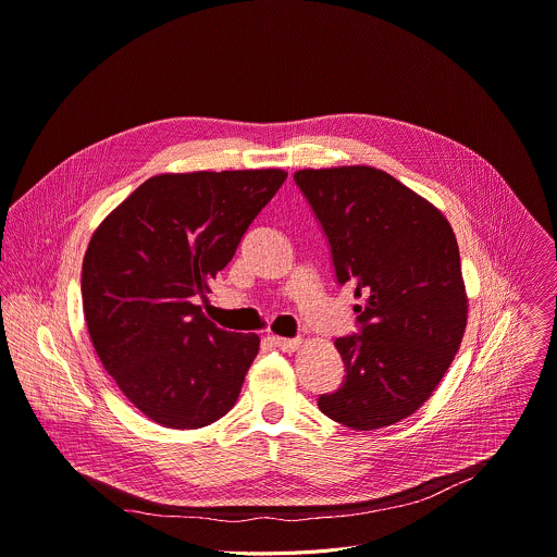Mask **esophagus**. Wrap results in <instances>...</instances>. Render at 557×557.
Masks as SVG:
<instances>
[{"instance_id": "obj_1", "label": "esophagus", "mask_w": 557, "mask_h": 557, "mask_svg": "<svg viewBox=\"0 0 557 557\" xmlns=\"http://www.w3.org/2000/svg\"><path fill=\"white\" fill-rule=\"evenodd\" d=\"M273 339V344L280 348V350H284V352H293L295 348H299V344H301V339H288V337H280V335H273L271 337Z\"/></svg>"}]
</instances>
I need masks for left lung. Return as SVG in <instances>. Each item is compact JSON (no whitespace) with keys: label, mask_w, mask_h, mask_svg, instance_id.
<instances>
[{"label":"left lung","mask_w":557,"mask_h":557,"mask_svg":"<svg viewBox=\"0 0 557 557\" xmlns=\"http://www.w3.org/2000/svg\"><path fill=\"white\" fill-rule=\"evenodd\" d=\"M331 246L339 286L362 305L360 333L335 339L344 382L320 411L356 431L391 426L431 397L467 329L460 248L446 218L371 166L293 175Z\"/></svg>","instance_id":"obj_1"}]
</instances>
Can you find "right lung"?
Instances as JSON below:
<instances>
[{"label":"right lung","instance_id":"right-lung-1","mask_svg":"<svg viewBox=\"0 0 557 557\" xmlns=\"http://www.w3.org/2000/svg\"><path fill=\"white\" fill-rule=\"evenodd\" d=\"M284 180L280 169L156 175L92 233L82 264L90 342L153 422L201 429L237 401L260 337L215 326L195 301Z\"/></svg>","mask_w":557,"mask_h":557}]
</instances>
